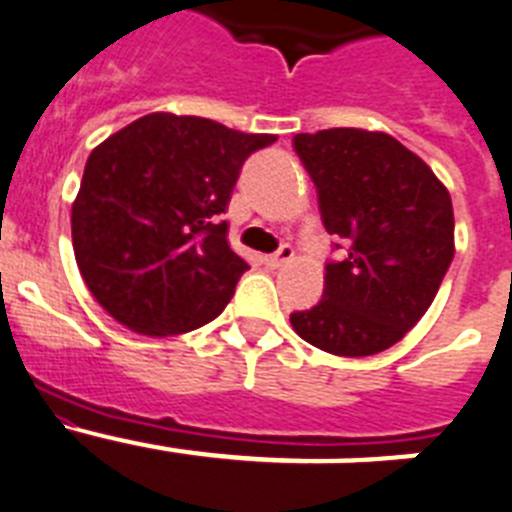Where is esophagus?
I'll list each match as a JSON object with an SVG mask.
<instances>
[{
  "label": "esophagus",
  "instance_id": "34e87169",
  "mask_svg": "<svg viewBox=\"0 0 512 512\" xmlns=\"http://www.w3.org/2000/svg\"><path fill=\"white\" fill-rule=\"evenodd\" d=\"M291 260H293V247H291V244H283V247L278 252L262 257V262H265L268 268H281V265H286V262H291Z\"/></svg>",
  "mask_w": 512,
  "mask_h": 512
}]
</instances>
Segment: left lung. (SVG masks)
<instances>
[{
	"label": "left lung",
	"instance_id": "1",
	"mask_svg": "<svg viewBox=\"0 0 512 512\" xmlns=\"http://www.w3.org/2000/svg\"><path fill=\"white\" fill-rule=\"evenodd\" d=\"M327 234L322 301L293 311L296 335L332 355H376L433 304L453 260V206L428 164L394 136L361 128L296 133Z\"/></svg>",
	"mask_w": 512,
	"mask_h": 512
}]
</instances>
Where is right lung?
Listing matches in <instances>:
<instances>
[{"mask_svg":"<svg viewBox=\"0 0 512 512\" xmlns=\"http://www.w3.org/2000/svg\"><path fill=\"white\" fill-rule=\"evenodd\" d=\"M275 144L195 115L151 113L102 141L71 206L74 257L128 330L182 335L216 319L250 265L221 221L242 164Z\"/></svg>","mask_w":512,"mask_h":512,"instance_id":"right-lung-1","label":"right lung"}]
</instances>
